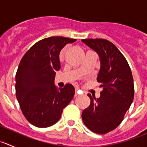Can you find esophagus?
<instances>
[{"instance_id": "34e87169", "label": "esophagus", "mask_w": 147, "mask_h": 147, "mask_svg": "<svg viewBox=\"0 0 147 147\" xmlns=\"http://www.w3.org/2000/svg\"><path fill=\"white\" fill-rule=\"evenodd\" d=\"M79 92H80V90H79V89H77V88H76V92H75V96H78L79 95H80V93H79Z\"/></svg>"}]
</instances>
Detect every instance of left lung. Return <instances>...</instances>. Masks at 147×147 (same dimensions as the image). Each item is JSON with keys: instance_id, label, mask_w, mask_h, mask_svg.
<instances>
[{"instance_id": "obj_1", "label": "left lung", "mask_w": 147, "mask_h": 147, "mask_svg": "<svg viewBox=\"0 0 147 147\" xmlns=\"http://www.w3.org/2000/svg\"><path fill=\"white\" fill-rule=\"evenodd\" d=\"M98 54L100 70L97 82L102 88L96 98L88 93L90 105L82 114L84 124L92 132L105 134L123 121L134 98V82L130 67L123 54L111 42L104 39L82 40Z\"/></svg>"}]
</instances>
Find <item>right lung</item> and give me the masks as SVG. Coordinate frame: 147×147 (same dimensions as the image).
<instances>
[{
	"instance_id": "add662e5",
	"label": "right lung",
	"mask_w": 147,
	"mask_h": 147,
	"mask_svg": "<svg viewBox=\"0 0 147 147\" xmlns=\"http://www.w3.org/2000/svg\"><path fill=\"white\" fill-rule=\"evenodd\" d=\"M76 40L51 37L32 45L23 56L15 76L16 97L23 115L34 126L45 128L56 124L74 96V87L54 84L60 69L59 53Z\"/></svg>"
}]
</instances>
